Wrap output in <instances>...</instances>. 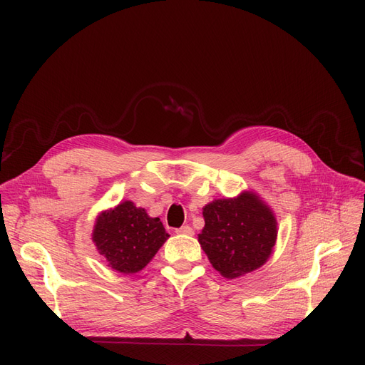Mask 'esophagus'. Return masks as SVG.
Wrapping results in <instances>:
<instances>
[{"label": "esophagus", "mask_w": 365, "mask_h": 365, "mask_svg": "<svg viewBox=\"0 0 365 365\" xmlns=\"http://www.w3.org/2000/svg\"><path fill=\"white\" fill-rule=\"evenodd\" d=\"M176 235H184V236H192L193 235V228L190 225H182L181 228L175 230Z\"/></svg>", "instance_id": "1"}]
</instances>
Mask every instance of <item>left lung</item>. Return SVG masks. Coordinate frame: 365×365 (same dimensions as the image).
Wrapping results in <instances>:
<instances>
[{
  "label": "left lung",
  "mask_w": 365,
  "mask_h": 365,
  "mask_svg": "<svg viewBox=\"0 0 365 365\" xmlns=\"http://www.w3.org/2000/svg\"><path fill=\"white\" fill-rule=\"evenodd\" d=\"M202 215L205 225L197 240L220 275L236 279L269 259L277 239V220L256 193L215 200L204 207Z\"/></svg>",
  "instance_id": "1"
}]
</instances>
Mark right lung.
Here are the masks:
<instances>
[{"mask_svg":"<svg viewBox=\"0 0 365 365\" xmlns=\"http://www.w3.org/2000/svg\"><path fill=\"white\" fill-rule=\"evenodd\" d=\"M169 235L160 217L125 201L97 217L93 240L109 267L121 274L141 271L155 256Z\"/></svg>","mask_w":365,"mask_h":365,"instance_id":"right-lung-1","label":"right lung"}]
</instances>
